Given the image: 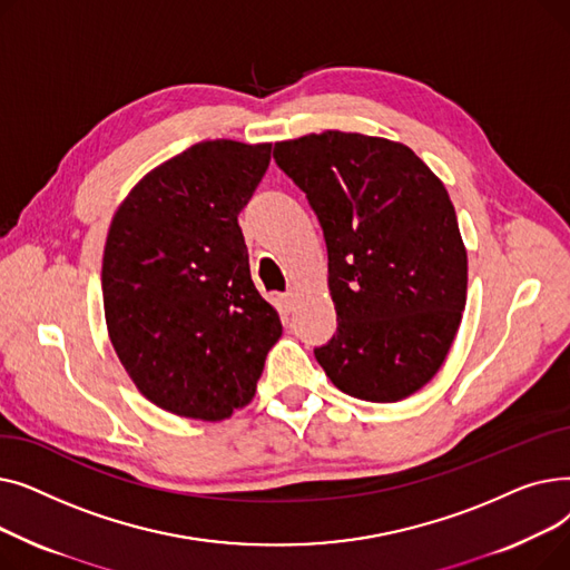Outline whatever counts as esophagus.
<instances>
[{
	"label": "esophagus",
	"mask_w": 570,
	"mask_h": 570,
	"mask_svg": "<svg viewBox=\"0 0 570 570\" xmlns=\"http://www.w3.org/2000/svg\"><path fill=\"white\" fill-rule=\"evenodd\" d=\"M279 301H282V307H284L286 312H293V307H295V293H293V291L282 293Z\"/></svg>",
	"instance_id": "esophagus-1"
}]
</instances>
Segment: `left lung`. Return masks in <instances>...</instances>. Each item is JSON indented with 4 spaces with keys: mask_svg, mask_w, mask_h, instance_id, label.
Wrapping results in <instances>:
<instances>
[{
    "mask_svg": "<svg viewBox=\"0 0 570 570\" xmlns=\"http://www.w3.org/2000/svg\"><path fill=\"white\" fill-rule=\"evenodd\" d=\"M327 247L337 333L316 346L342 393L400 402L432 381L466 303V249L441 179L402 142L323 131L275 142Z\"/></svg>",
    "mask_w": 570,
    "mask_h": 570,
    "instance_id": "8db88e82",
    "label": "left lung"
}]
</instances>
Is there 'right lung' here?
<instances>
[{
  "label": "right lung",
  "instance_id": "right-lung-1",
  "mask_svg": "<svg viewBox=\"0 0 570 570\" xmlns=\"http://www.w3.org/2000/svg\"><path fill=\"white\" fill-rule=\"evenodd\" d=\"M273 145L203 140L149 170L112 217L104 312L119 363L157 406L224 421L252 402L282 337L237 215Z\"/></svg>",
  "mask_w": 570,
  "mask_h": 570
}]
</instances>
